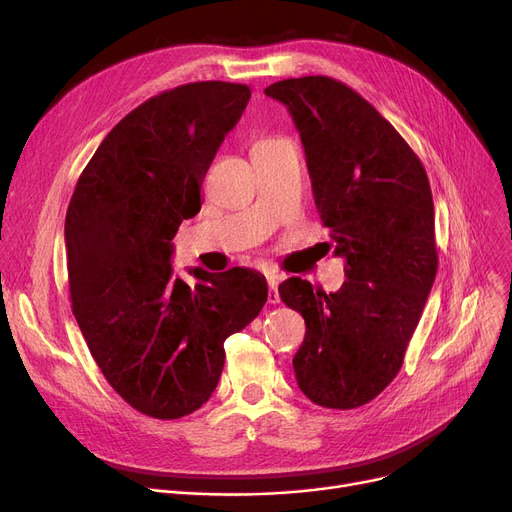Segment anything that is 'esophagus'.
Wrapping results in <instances>:
<instances>
[{"label":"esophagus","mask_w":512,"mask_h":512,"mask_svg":"<svg viewBox=\"0 0 512 512\" xmlns=\"http://www.w3.org/2000/svg\"><path fill=\"white\" fill-rule=\"evenodd\" d=\"M266 281H269V302L271 304H279V283H281V277L279 275H266Z\"/></svg>","instance_id":"1"}]
</instances>
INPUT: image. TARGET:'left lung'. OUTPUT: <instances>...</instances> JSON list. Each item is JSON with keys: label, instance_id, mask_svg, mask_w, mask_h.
<instances>
[{"label": "left lung", "instance_id": "1", "mask_svg": "<svg viewBox=\"0 0 512 512\" xmlns=\"http://www.w3.org/2000/svg\"><path fill=\"white\" fill-rule=\"evenodd\" d=\"M264 93L294 118L321 223L346 258L335 294L300 277L279 285L306 323L296 379L314 404L358 408L402 369L437 273L429 179L392 123L346 83L316 75Z\"/></svg>", "mask_w": 512, "mask_h": 512}]
</instances>
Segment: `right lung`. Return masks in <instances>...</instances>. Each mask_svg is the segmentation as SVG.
Segmentation results:
<instances>
[{
  "label": "right lung",
  "instance_id": "1",
  "mask_svg": "<svg viewBox=\"0 0 512 512\" xmlns=\"http://www.w3.org/2000/svg\"><path fill=\"white\" fill-rule=\"evenodd\" d=\"M250 87L198 81L162 91L106 135L66 210L72 314L114 392L173 421L208 402L225 339L260 314L269 289L250 269L173 275V237L202 208L200 189Z\"/></svg>",
  "mask_w": 512,
  "mask_h": 512
}]
</instances>
